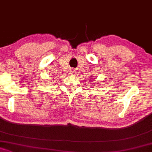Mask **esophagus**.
I'll return each mask as SVG.
<instances>
[{
	"mask_svg": "<svg viewBox=\"0 0 152 152\" xmlns=\"http://www.w3.org/2000/svg\"><path fill=\"white\" fill-rule=\"evenodd\" d=\"M71 73H72V74H73V75H75V69H72V71H71Z\"/></svg>",
	"mask_w": 152,
	"mask_h": 152,
	"instance_id": "34e87169",
	"label": "esophagus"
}]
</instances>
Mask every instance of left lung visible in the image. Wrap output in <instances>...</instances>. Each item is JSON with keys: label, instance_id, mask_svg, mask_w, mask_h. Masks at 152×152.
Wrapping results in <instances>:
<instances>
[{"label": "left lung", "instance_id": "8db88e82", "mask_svg": "<svg viewBox=\"0 0 152 152\" xmlns=\"http://www.w3.org/2000/svg\"><path fill=\"white\" fill-rule=\"evenodd\" d=\"M91 83H92V82H91Z\"/></svg>", "mask_w": 152, "mask_h": 152}]
</instances>
